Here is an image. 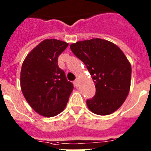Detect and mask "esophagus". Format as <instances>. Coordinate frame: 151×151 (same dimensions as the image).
Instances as JSON below:
<instances>
[{
  "label": "esophagus",
  "instance_id": "34e87169",
  "mask_svg": "<svg viewBox=\"0 0 151 151\" xmlns=\"http://www.w3.org/2000/svg\"><path fill=\"white\" fill-rule=\"evenodd\" d=\"M73 84H74V85L76 86V87H78V80H76V81H74Z\"/></svg>",
  "mask_w": 151,
  "mask_h": 151
}]
</instances>
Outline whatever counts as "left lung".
Instances as JSON below:
<instances>
[{
    "label": "left lung",
    "instance_id": "obj_1",
    "mask_svg": "<svg viewBox=\"0 0 151 151\" xmlns=\"http://www.w3.org/2000/svg\"><path fill=\"white\" fill-rule=\"evenodd\" d=\"M95 84V95L87 100L92 113L106 116L120 107L130 91L132 66L123 52L107 40L92 38L70 45Z\"/></svg>",
    "mask_w": 151,
    "mask_h": 151
}]
</instances>
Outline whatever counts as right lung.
<instances>
[{"mask_svg": "<svg viewBox=\"0 0 151 151\" xmlns=\"http://www.w3.org/2000/svg\"><path fill=\"white\" fill-rule=\"evenodd\" d=\"M69 44L45 39L29 52L22 63L20 87L30 106L42 116L53 117L65 109L73 90L57 64Z\"/></svg>", "mask_w": 151, "mask_h": 151, "instance_id": "obj_1", "label": "right lung"}]
</instances>
